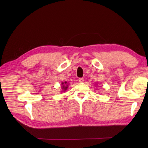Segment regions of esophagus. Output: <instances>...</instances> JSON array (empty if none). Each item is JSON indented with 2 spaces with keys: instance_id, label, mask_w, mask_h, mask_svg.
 <instances>
[{
  "instance_id": "esophagus-1",
  "label": "esophagus",
  "mask_w": 148,
  "mask_h": 148,
  "mask_svg": "<svg viewBox=\"0 0 148 148\" xmlns=\"http://www.w3.org/2000/svg\"><path fill=\"white\" fill-rule=\"evenodd\" d=\"M83 81H84V79H83V78H82V77L79 78V83H83Z\"/></svg>"
}]
</instances>
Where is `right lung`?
I'll return each instance as SVG.
<instances>
[{
	"mask_svg": "<svg viewBox=\"0 0 148 148\" xmlns=\"http://www.w3.org/2000/svg\"><path fill=\"white\" fill-rule=\"evenodd\" d=\"M62 84L63 85L62 86V89H63V90H64V91H65L66 90H67V88H68V85L67 84V82H66V81H65V84L64 83H62Z\"/></svg>",
	"mask_w": 148,
	"mask_h": 148,
	"instance_id": "right-lung-1",
	"label": "right lung"
}]
</instances>
